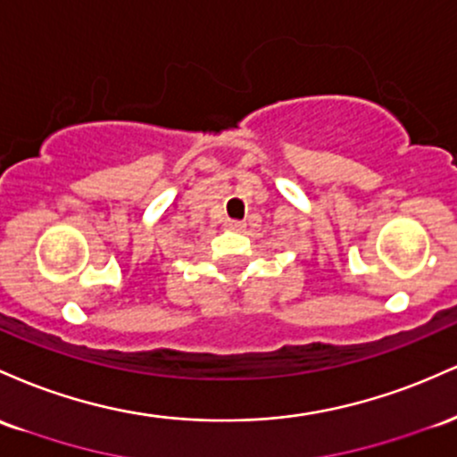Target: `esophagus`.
Masks as SVG:
<instances>
[{
    "label": "esophagus",
    "mask_w": 457,
    "mask_h": 457,
    "mask_svg": "<svg viewBox=\"0 0 457 457\" xmlns=\"http://www.w3.org/2000/svg\"><path fill=\"white\" fill-rule=\"evenodd\" d=\"M227 227H228L230 230H244L245 224L242 222V220H228V222H227Z\"/></svg>",
    "instance_id": "obj_1"
}]
</instances>
